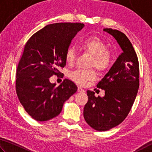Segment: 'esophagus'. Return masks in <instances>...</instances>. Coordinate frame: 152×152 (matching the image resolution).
<instances>
[{
  "mask_svg": "<svg viewBox=\"0 0 152 152\" xmlns=\"http://www.w3.org/2000/svg\"><path fill=\"white\" fill-rule=\"evenodd\" d=\"M77 91H78V92H85L84 89H82V87H78Z\"/></svg>",
  "mask_w": 152,
  "mask_h": 152,
  "instance_id": "34e87169",
  "label": "esophagus"
}]
</instances>
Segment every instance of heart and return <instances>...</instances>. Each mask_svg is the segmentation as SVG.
I'll list each match as a JSON object with an SVG mask.
<instances>
[{
    "label": "heart",
    "mask_w": 152,
    "mask_h": 152,
    "mask_svg": "<svg viewBox=\"0 0 152 152\" xmlns=\"http://www.w3.org/2000/svg\"><path fill=\"white\" fill-rule=\"evenodd\" d=\"M82 50L93 56L90 61L89 67H95L99 71H104L110 65L111 54L107 50V45L102 40L97 37H89L84 39L79 45ZM76 53L74 48L69 47L65 55L66 63L72 65L75 62ZM69 78L75 83L84 86L88 81H94L96 78V73L94 70L77 69L69 74Z\"/></svg>",
    "instance_id": "1"
}]
</instances>
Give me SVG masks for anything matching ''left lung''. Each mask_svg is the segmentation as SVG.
Segmentation results:
<instances>
[{
  "label": "left lung",
  "mask_w": 152,
  "mask_h": 152,
  "mask_svg": "<svg viewBox=\"0 0 152 152\" xmlns=\"http://www.w3.org/2000/svg\"><path fill=\"white\" fill-rule=\"evenodd\" d=\"M118 42L122 52L97 87L105 91L103 97L87 91L88 102L83 116L92 128L107 131L118 126L128 115L137 94L140 84L139 62L132 44L126 34L112 28H103Z\"/></svg>",
  "instance_id": "1"
}]
</instances>
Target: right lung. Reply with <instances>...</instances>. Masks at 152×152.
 <instances>
[{"label":"right lung","mask_w":152,"mask_h":152,"mask_svg":"<svg viewBox=\"0 0 152 152\" xmlns=\"http://www.w3.org/2000/svg\"><path fill=\"white\" fill-rule=\"evenodd\" d=\"M84 26L77 23L50 24L26 43L17 69L16 91L24 109L35 120L45 121L57 116L64 103L77 90L69 79L56 87L49 78L59 75L58 69L66 65V50Z\"/></svg>","instance_id":"right-lung-1"}]
</instances>
